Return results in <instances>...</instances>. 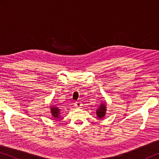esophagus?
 <instances>
[{
  "label": "esophagus",
  "instance_id": "1",
  "mask_svg": "<svg viewBox=\"0 0 159 159\" xmlns=\"http://www.w3.org/2000/svg\"><path fill=\"white\" fill-rule=\"evenodd\" d=\"M75 106H76V107L79 108V107H80V106H81V103H80V102H75Z\"/></svg>",
  "mask_w": 159,
  "mask_h": 159
}]
</instances>
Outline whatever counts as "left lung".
<instances>
[{
  "label": "left lung",
  "instance_id": "1",
  "mask_svg": "<svg viewBox=\"0 0 159 159\" xmlns=\"http://www.w3.org/2000/svg\"><path fill=\"white\" fill-rule=\"evenodd\" d=\"M107 107H106V103L105 102H103L100 105H99V108L97 110V116H98V118H102L104 116H105L106 114V111H107Z\"/></svg>",
  "mask_w": 159,
  "mask_h": 159
}]
</instances>
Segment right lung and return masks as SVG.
Instances as JSON below:
<instances>
[{"mask_svg": "<svg viewBox=\"0 0 159 159\" xmlns=\"http://www.w3.org/2000/svg\"><path fill=\"white\" fill-rule=\"evenodd\" d=\"M50 110H51V114H52V116L54 118H60L59 116H60V109H59L58 107H51Z\"/></svg>", "mask_w": 159, "mask_h": 159, "instance_id": "right-lung-1", "label": "right lung"}]
</instances>
